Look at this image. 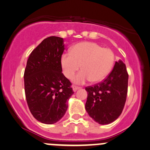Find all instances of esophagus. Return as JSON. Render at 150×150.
<instances>
[{
	"label": "esophagus",
	"mask_w": 150,
	"mask_h": 150,
	"mask_svg": "<svg viewBox=\"0 0 150 150\" xmlns=\"http://www.w3.org/2000/svg\"><path fill=\"white\" fill-rule=\"evenodd\" d=\"M72 88H73L74 91H77L78 89H79V88H81V87H79V86H72Z\"/></svg>",
	"instance_id": "1"
}]
</instances>
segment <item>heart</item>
Returning a JSON list of instances; mask_svg holds the SVG:
<instances>
[{
	"label": "heart",
	"mask_w": 150,
	"mask_h": 150,
	"mask_svg": "<svg viewBox=\"0 0 150 150\" xmlns=\"http://www.w3.org/2000/svg\"><path fill=\"white\" fill-rule=\"evenodd\" d=\"M115 54L112 50L103 48L94 42H81L74 45L70 53H64L61 57V66L64 75L72 78L75 83L81 84L89 80L97 83L104 80L113 67Z\"/></svg>",
	"instance_id": "b5f03b06"
}]
</instances>
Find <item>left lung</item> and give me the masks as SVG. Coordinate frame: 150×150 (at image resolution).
<instances>
[{
    "label": "left lung",
    "mask_w": 150,
    "mask_h": 150,
    "mask_svg": "<svg viewBox=\"0 0 150 150\" xmlns=\"http://www.w3.org/2000/svg\"><path fill=\"white\" fill-rule=\"evenodd\" d=\"M128 78L126 65L120 60L104 81L85 88V109L95 122L108 125L120 117L126 102Z\"/></svg>",
    "instance_id": "8db88e82"
}]
</instances>
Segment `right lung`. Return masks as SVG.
I'll use <instances>...</instances> for the list:
<instances>
[{
    "mask_svg": "<svg viewBox=\"0 0 150 150\" xmlns=\"http://www.w3.org/2000/svg\"><path fill=\"white\" fill-rule=\"evenodd\" d=\"M64 39L50 36L33 50L24 71L27 104L34 118L46 125L59 121L68 108L67 101L74 94L70 81L63 74L61 57Z\"/></svg>",
    "mask_w": 150,
    "mask_h": 150,
    "instance_id": "right-lung-1",
    "label": "right lung"
}]
</instances>
